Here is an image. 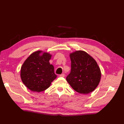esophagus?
<instances>
[{
	"label": "esophagus",
	"mask_w": 124,
	"mask_h": 124,
	"mask_svg": "<svg viewBox=\"0 0 124 124\" xmlns=\"http://www.w3.org/2000/svg\"><path fill=\"white\" fill-rule=\"evenodd\" d=\"M59 77H65V74H62L61 75H59Z\"/></svg>",
	"instance_id": "1"
}]
</instances>
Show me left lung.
<instances>
[{
    "mask_svg": "<svg viewBox=\"0 0 124 124\" xmlns=\"http://www.w3.org/2000/svg\"><path fill=\"white\" fill-rule=\"evenodd\" d=\"M71 71L66 80L72 89L83 94L93 92L101 79V69L97 62L88 53L76 50L69 54Z\"/></svg>",
    "mask_w": 124,
    "mask_h": 124,
    "instance_id": "left-lung-1",
    "label": "left lung"
}]
</instances>
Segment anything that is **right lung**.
<instances>
[{"mask_svg":"<svg viewBox=\"0 0 124 124\" xmlns=\"http://www.w3.org/2000/svg\"><path fill=\"white\" fill-rule=\"evenodd\" d=\"M50 54L38 50L32 53L23 63L20 69L23 83L32 92H41L50 87L56 78L54 67L50 64Z\"/></svg>","mask_w":124,"mask_h":124,"instance_id":"right-lung-1","label":"right lung"}]
</instances>
